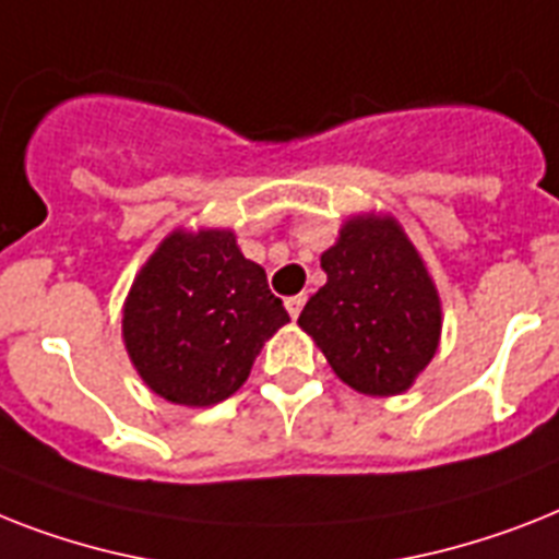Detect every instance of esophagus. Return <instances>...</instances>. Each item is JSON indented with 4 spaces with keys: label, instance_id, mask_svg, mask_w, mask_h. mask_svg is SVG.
I'll return each mask as SVG.
<instances>
[{
    "label": "esophagus",
    "instance_id": "1",
    "mask_svg": "<svg viewBox=\"0 0 559 559\" xmlns=\"http://www.w3.org/2000/svg\"><path fill=\"white\" fill-rule=\"evenodd\" d=\"M304 304H307V295H289L287 298V312L293 316V319H298L304 310Z\"/></svg>",
    "mask_w": 559,
    "mask_h": 559
}]
</instances>
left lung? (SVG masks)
Returning <instances> with one entry per match:
<instances>
[{"label":"left lung","mask_w":559,"mask_h":559,"mask_svg":"<svg viewBox=\"0 0 559 559\" xmlns=\"http://www.w3.org/2000/svg\"><path fill=\"white\" fill-rule=\"evenodd\" d=\"M326 284L298 324L342 382L367 396H396L439 347L442 310L428 270L390 217H353L321 255Z\"/></svg>","instance_id":"8db88e82"}]
</instances>
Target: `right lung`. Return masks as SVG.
Returning <instances> with one entry per match:
<instances>
[{
    "instance_id": "obj_1",
    "label": "right lung",
    "mask_w": 559,
    "mask_h": 559,
    "mask_svg": "<svg viewBox=\"0 0 559 559\" xmlns=\"http://www.w3.org/2000/svg\"><path fill=\"white\" fill-rule=\"evenodd\" d=\"M289 316L266 272L226 229L175 233L134 278L122 338L143 382L175 405L206 407L247 382L264 342Z\"/></svg>"
}]
</instances>
